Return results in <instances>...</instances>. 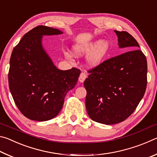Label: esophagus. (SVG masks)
<instances>
[{
  "label": "esophagus",
  "mask_w": 157,
  "mask_h": 157,
  "mask_svg": "<svg viewBox=\"0 0 157 157\" xmlns=\"http://www.w3.org/2000/svg\"><path fill=\"white\" fill-rule=\"evenodd\" d=\"M87 76H88V74L86 71H82L79 77V81L80 82H84L85 79L87 78Z\"/></svg>",
  "instance_id": "obj_1"
}]
</instances>
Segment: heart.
<instances>
[{
	"label": "heart",
	"instance_id": "1",
	"mask_svg": "<svg viewBox=\"0 0 157 157\" xmlns=\"http://www.w3.org/2000/svg\"><path fill=\"white\" fill-rule=\"evenodd\" d=\"M109 48L110 44L108 41H97L91 44L75 46L73 48V53L75 56H80L90 52L87 57V63L89 66L95 67L103 62ZM66 57L71 59V56L68 54Z\"/></svg>",
	"mask_w": 157,
	"mask_h": 157
}]
</instances>
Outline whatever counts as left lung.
Returning <instances> with one entry per match:
<instances>
[{
    "label": "left lung",
    "instance_id": "8db88e82",
    "mask_svg": "<svg viewBox=\"0 0 157 157\" xmlns=\"http://www.w3.org/2000/svg\"><path fill=\"white\" fill-rule=\"evenodd\" d=\"M114 32L119 47L127 52L90 69L84 82L87 113L93 121L105 124L121 123L128 118L147 86V59L137 49L139 44L127 32Z\"/></svg>",
    "mask_w": 157,
    "mask_h": 157
}]
</instances>
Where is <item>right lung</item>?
Masks as SVG:
<instances>
[{"mask_svg": "<svg viewBox=\"0 0 157 157\" xmlns=\"http://www.w3.org/2000/svg\"><path fill=\"white\" fill-rule=\"evenodd\" d=\"M62 33L57 29L36 26L25 34L12 50L10 90L18 109L30 120L55 118L62 109L66 94L78 80L79 69L59 70L42 46L43 35Z\"/></svg>", "mask_w": 157, "mask_h": 157, "instance_id": "right-lung-1", "label": "right lung"}]
</instances>
